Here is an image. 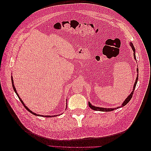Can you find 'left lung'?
I'll use <instances>...</instances> for the list:
<instances>
[{"mask_svg": "<svg viewBox=\"0 0 151 151\" xmlns=\"http://www.w3.org/2000/svg\"><path fill=\"white\" fill-rule=\"evenodd\" d=\"M130 47L132 49V50H133L134 52V59L137 61L136 60V56H135V48L134 47L133 44H132L131 42L130 43ZM137 77H136V79H135V82L134 83V88H133V90H132V93L129 94V96H128V97L125 99V101L123 102V103L122 104L121 106H118L116 108H101V107H98V106H93V105H92L91 104V103L89 101L88 102V104H89V106L93 109V110H95V111H111L113 110H115V109H118L120 108H122L123 106H125V105L129 103L130 101V100L131 99V98H132V95H133L134 94V90H135V86H136V84L137 83V81H138V77H139V68H138V67L137 68Z\"/></svg>", "mask_w": 151, "mask_h": 151, "instance_id": "obj_1", "label": "left lung"}]
</instances>
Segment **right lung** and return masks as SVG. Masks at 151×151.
<instances>
[{
  "mask_svg": "<svg viewBox=\"0 0 151 151\" xmlns=\"http://www.w3.org/2000/svg\"><path fill=\"white\" fill-rule=\"evenodd\" d=\"M11 81H12V88H13V89H14V92L16 93V95L17 96V97L19 98V100L21 101V103L23 104V106L25 107V108L27 109V110H28L29 112H30L31 113H32L33 114V115H36V116H45V117H53V116H57L58 115H38V114H36V113H34V112H33L32 111H31L30 109L27 107L26 105L24 104V102L22 101V100L21 99V98L19 97V94H18V93H17V91H16V88H15V86H14V81H13V77H12V76H11ZM67 106V104L66 103V107ZM61 115V114H60Z\"/></svg>",
  "mask_w": 151,
  "mask_h": 151,
  "instance_id": "1",
  "label": "right lung"
}]
</instances>
